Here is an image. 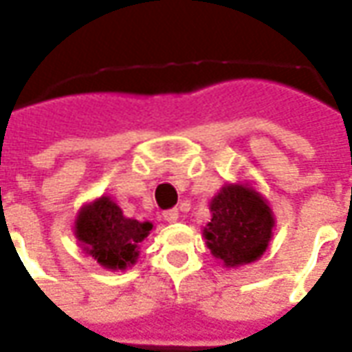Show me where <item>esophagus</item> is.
I'll return each instance as SVG.
<instances>
[{"mask_svg": "<svg viewBox=\"0 0 352 352\" xmlns=\"http://www.w3.org/2000/svg\"><path fill=\"white\" fill-rule=\"evenodd\" d=\"M163 218L166 221H170V223H174V221L180 218V212H178V208H170V210H164L163 212Z\"/></svg>", "mask_w": 352, "mask_h": 352, "instance_id": "34e87169", "label": "esophagus"}]
</instances>
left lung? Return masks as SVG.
Wrapping results in <instances>:
<instances>
[{
    "mask_svg": "<svg viewBox=\"0 0 352 352\" xmlns=\"http://www.w3.org/2000/svg\"><path fill=\"white\" fill-rule=\"evenodd\" d=\"M210 212L212 220L204 228V239L223 265H244L265 252L275 221L254 189L229 184L212 199Z\"/></svg>",
    "mask_w": 352,
    "mask_h": 352,
    "instance_id": "8db88e82",
    "label": "left lung"
}]
</instances>
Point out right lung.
<instances>
[{
  "label": "right lung",
  "instance_id": "obj_1",
  "mask_svg": "<svg viewBox=\"0 0 352 352\" xmlns=\"http://www.w3.org/2000/svg\"><path fill=\"white\" fill-rule=\"evenodd\" d=\"M149 221L124 218L108 197L85 206L76 221V235L100 265L124 269L138 258V244L149 235Z\"/></svg>",
  "mask_w": 352,
  "mask_h": 352
}]
</instances>
